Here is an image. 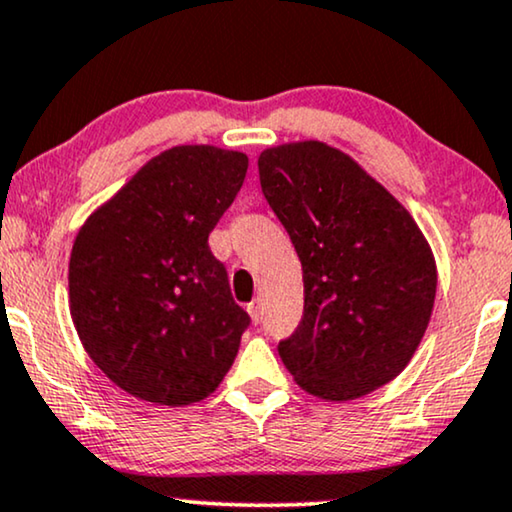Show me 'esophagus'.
Wrapping results in <instances>:
<instances>
[{"instance_id": "1", "label": "esophagus", "mask_w": 512, "mask_h": 512, "mask_svg": "<svg viewBox=\"0 0 512 512\" xmlns=\"http://www.w3.org/2000/svg\"><path fill=\"white\" fill-rule=\"evenodd\" d=\"M247 310H249L251 320H254V322L261 320V298H256V301H251Z\"/></svg>"}]
</instances>
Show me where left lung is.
Listing matches in <instances>:
<instances>
[{"label": "left lung", "mask_w": 512, "mask_h": 512, "mask_svg": "<svg viewBox=\"0 0 512 512\" xmlns=\"http://www.w3.org/2000/svg\"><path fill=\"white\" fill-rule=\"evenodd\" d=\"M261 188L303 265V320L280 357L305 393L348 402L386 386L433 315V249L407 209L322 141L258 157Z\"/></svg>", "instance_id": "8db88e82"}]
</instances>
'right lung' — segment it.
<instances>
[{
    "instance_id": "add662e5",
    "label": "right lung",
    "mask_w": 512,
    "mask_h": 512,
    "mask_svg": "<svg viewBox=\"0 0 512 512\" xmlns=\"http://www.w3.org/2000/svg\"><path fill=\"white\" fill-rule=\"evenodd\" d=\"M247 167L244 152L176 145L145 162L77 232L72 322L96 367L138 400L199 402L235 362L249 315L232 301L209 232Z\"/></svg>"
}]
</instances>
